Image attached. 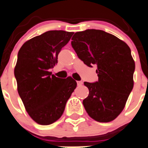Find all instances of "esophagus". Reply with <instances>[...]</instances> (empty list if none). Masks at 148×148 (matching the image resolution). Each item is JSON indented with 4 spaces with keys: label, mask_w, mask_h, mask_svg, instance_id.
<instances>
[{
    "label": "esophagus",
    "mask_w": 148,
    "mask_h": 148,
    "mask_svg": "<svg viewBox=\"0 0 148 148\" xmlns=\"http://www.w3.org/2000/svg\"><path fill=\"white\" fill-rule=\"evenodd\" d=\"M77 86H79H79H81L82 84H83V82L82 81H77Z\"/></svg>",
    "instance_id": "obj_1"
}]
</instances>
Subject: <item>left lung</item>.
Returning <instances> with one entry per match:
<instances>
[{"label": "left lung", "mask_w": 148, "mask_h": 148, "mask_svg": "<svg viewBox=\"0 0 148 148\" xmlns=\"http://www.w3.org/2000/svg\"><path fill=\"white\" fill-rule=\"evenodd\" d=\"M77 56L89 67L97 66L98 81L84 82L89 95L83 100L88 115L109 122L121 113L134 86L135 64L131 50L116 36L99 29L78 32L71 38Z\"/></svg>", "instance_id": "1"}]
</instances>
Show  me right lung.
Here are the masks:
<instances>
[{
  "mask_svg": "<svg viewBox=\"0 0 148 148\" xmlns=\"http://www.w3.org/2000/svg\"><path fill=\"white\" fill-rule=\"evenodd\" d=\"M74 32L51 30L27 41L18 53L14 69L17 90L26 110L38 124L49 125L62 116L77 87L71 77L51 75L61 48Z\"/></svg>",
  "mask_w": 148,
  "mask_h": 148,
  "instance_id": "1",
  "label": "right lung"
}]
</instances>
